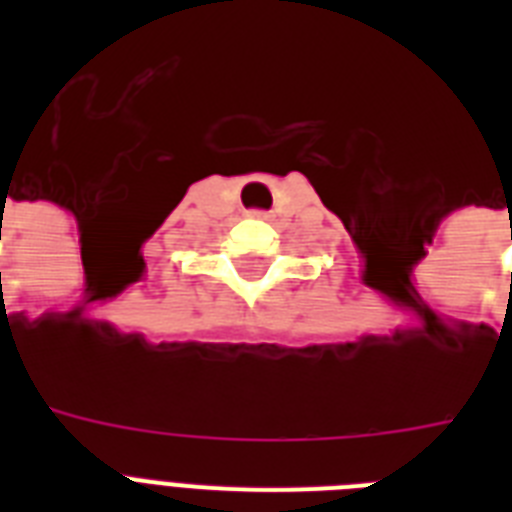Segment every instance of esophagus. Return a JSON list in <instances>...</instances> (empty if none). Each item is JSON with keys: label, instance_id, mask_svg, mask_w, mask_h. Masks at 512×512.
Returning a JSON list of instances; mask_svg holds the SVG:
<instances>
[{"label": "esophagus", "instance_id": "obj_1", "mask_svg": "<svg viewBox=\"0 0 512 512\" xmlns=\"http://www.w3.org/2000/svg\"><path fill=\"white\" fill-rule=\"evenodd\" d=\"M249 217H255V220H268V212H263V209H252V212H249Z\"/></svg>", "mask_w": 512, "mask_h": 512}]
</instances>
